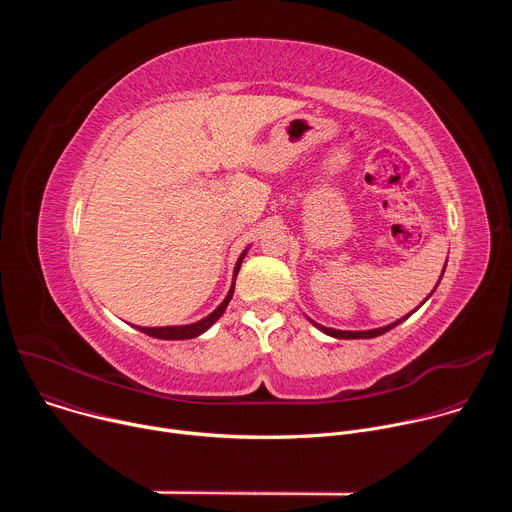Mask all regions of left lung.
I'll return each instance as SVG.
<instances>
[{"mask_svg": "<svg viewBox=\"0 0 512 512\" xmlns=\"http://www.w3.org/2000/svg\"><path fill=\"white\" fill-rule=\"evenodd\" d=\"M446 269V267H444ZM437 287V285H435ZM429 298V296H427ZM425 298V300H427ZM423 300V302H425ZM407 318V316H405ZM405 318H401V320H397V322H393V324H389V326H383V328H375V330H364V332H346V330H334V328H326V326H320V324H316L314 320H310L316 328H320L322 332H326L328 336H334V338H344V340H350V338H375V336H381V334H385V332H389L391 328H395L397 324H401Z\"/></svg>", "mask_w": 512, "mask_h": 512, "instance_id": "1", "label": "left lung"}]
</instances>
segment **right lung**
<instances>
[{
    "instance_id": "right-lung-1",
    "label": "right lung",
    "mask_w": 512,
    "mask_h": 512,
    "mask_svg": "<svg viewBox=\"0 0 512 512\" xmlns=\"http://www.w3.org/2000/svg\"><path fill=\"white\" fill-rule=\"evenodd\" d=\"M243 257H245V253H243V255L239 257V261H237L235 277H237V273H239V269H241ZM233 294H235V283L231 285V291H229V296L225 298V302H223L221 306H218L210 316H206L204 320H200V322H196V324H188V326H166V328H137V326H135V328L141 330L143 334L154 336V338H162V340H186V338H194V336L202 334L204 330H208L218 318L223 316V312L227 310V306H229Z\"/></svg>"
}]
</instances>
